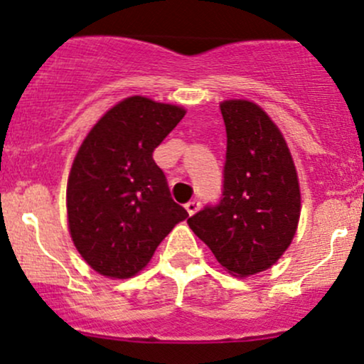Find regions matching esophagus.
Segmentation results:
<instances>
[{"label": "esophagus", "instance_id": "obj_1", "mask_svg": "<svg viewBox=\"0 0 364 364\" xmlns=\"http://www.w3.org/2000/svg\"><path fill=\"white\" fill-rule=\"evenodd\" d=\"M185 209L188 210L190 215H193L195 213H197L198 209H200V202H198V200H190V202L185 205Z\"/></svg>", "mask_w": 364, "mask_h": 364}]
</instances>
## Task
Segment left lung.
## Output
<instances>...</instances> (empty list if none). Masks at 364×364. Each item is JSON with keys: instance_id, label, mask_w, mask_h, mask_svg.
I'll return each mask as SVG.
<instances>
[{"instance_id": "1", "label": "left lung", "mask_w": 364, "mask_h": 364, "mask_svg": "<svg viewBox=\"0 0 364 364\" xmlns=\"http://www.w3.org/2000/svg\"><path fill=\"white\" fill-rule=\"evenodd\" d=\"M226 161L218 203L188 218L193 233L235 277L264 271L289 249L301 215V191L289 146L261 107L221 103Z\"/></svg>"}]
</instances>
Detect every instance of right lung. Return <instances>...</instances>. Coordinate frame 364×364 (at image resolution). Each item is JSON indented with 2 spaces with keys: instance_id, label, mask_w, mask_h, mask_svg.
<instances>
[{
  "instance_id": "1",
  "label": "right lung",
  "mask_w": 364,
  "mask_h": 364,
  "mask_svg": "<svg viewBox=\"0 0 364 364\" xmlns=\"http://www.w3.org/2000/svg\"><path fill=\"white\" fill-rule=\"evenodd\" d=\"M183 117L181 107L131 97L82 141L67 183V214L75 249L100 274H136L188 218L154 161V150Z\"/></svg>"
}]
</instances>
